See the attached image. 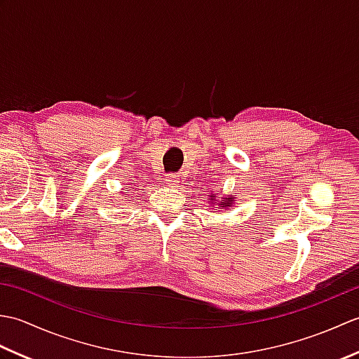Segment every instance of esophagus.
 Instances as JSON below:
<instances>
[{
  "instance_id": "1",
  "label": "esophagus",
  "mask_w": 359,
  "mask_h": 359,
  "mask_svg": "<svg viewBox=\"0 0 359 359\" xmlns=\"http://www.w3.org/2000/svg\"><path fill=\"white\" fill-rule=\"evenodd\" d=\"M165 182H166V185H168V187H177V185H179V182H180V179H179V175H177V174H170V175H166Z\"/></svg>"
}]
</instances>
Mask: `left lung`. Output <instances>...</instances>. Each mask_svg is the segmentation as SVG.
<instances>
[{
  "label": "left lung",
  "instance_id": "1",
  "mask_svg": "<svg viewBox=\"0 0 359 359\" xmlns=\"http://www.w3.org/2000/svg\"><path fill=\"white\" fill-rule=\"evenodd\" d=\"M216 197H217V193H210V196H208V203H211L212 207H215V205H219V207L226 208V210L231 208V205L234 202V196L233 194L222 197V201H217Z\"/></svg>",
  "mask_w": 359,
  "mask_h": 359
}]
</instances>
